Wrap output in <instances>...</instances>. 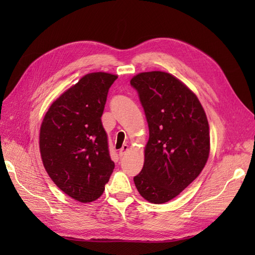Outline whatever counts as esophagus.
<instances>
[{
  "instance_id": "esophagus-1",
  "label": "esophagus",
  "mask_w": 255,
  "mask_h": 255,
  "mask_svg": "<svg viewBox=\"0 0 255 255\" xmlns=\"http://www.w3.org/2000/svg\"><path fill=\"white\" fill-rule=\"evenodd\" d=\"M129 150V145L128 144H124L123 147L119 150V156H123L127 153V151Z\"/></svg>"
}]
</instances>
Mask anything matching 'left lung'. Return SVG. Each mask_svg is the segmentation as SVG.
<instances>
[{"label":"left lung","mask_w":255,"mask_h":255,"mask_svg":"<svg viewBox=\"0 0 255 255\" xmlns=\"http://www.w3.org/2000/svg\"><path fill=\"white\" fill-rule=\"evenodd\" d=\"M130 84L149 127L143 167L133 182L144 199L163 204L203 171L210 148L208 121L197 96L170 73L142 72Z\"/></svg>","instance_id":"1"}]
</instances>
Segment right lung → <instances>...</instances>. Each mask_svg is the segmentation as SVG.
<instances>
[{"instance_id": "right-lung-1", "label": "right lung", "mask_w": 255, "mask_h": 255, "mask_svg": "<svg viewBox=\"0 0 255 255\" xmlns=\"http://www.w3.org/2000/svg\"><path fill=\"white\" fill-rule=\"evenodd\" d=\"M116 79L105 72L84 75L52 103L40 127V154L48 175L81 203L101 196L115 167L101 117Z\"/></svg>"}]
</instances>
